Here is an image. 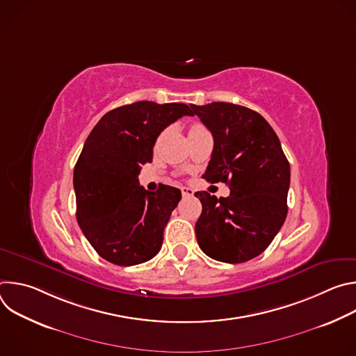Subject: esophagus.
I'll list each match as a JSON object with an SVG mask.
<instances>
[{"mask_svg":"<svg viewBox=\"0 0 356 356\" xmlns=\"http://www.w3.org/2000/svg\"><path fill=\"white\" fill-rule=\"evenodd\" d=\"M181 194L184 197H191L194 194V190L190 188V187H181Z\"/></svg>","mask_w":356,"mask_h":356,"instance_id":"34e87169","label":"esophagus"}]
</instances>
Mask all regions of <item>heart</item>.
Here are the masks:
<instances>
[{
    "label": "heart",
    "instance_id": "1",
    "mask_svg": "<svg viewBox=\"0 0 356 356\" xmlns=\"http://www.w3.org/2000/svg\"><path fill=\"white\" fill-rule=\"evenodd\" d=\"M191 128H202V127H201V125H193Z\"/></svg>",
    "mask_w": 356,
    "mask_h": 356
}]
</instances>
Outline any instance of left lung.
I'll list each match as a JSON object with an SVG mask.
<instances>
[{"label": "left lung", "mask_w": 356, "mask_h": 356, "mask_svg": "<svg viewBox=\"0 0 356 356\" xmlns=\"http://www.w3.org/2000/svg\"><path fill=\"white\" fill-rule=\"evenodd\" d=\"M214 138L207 181L229 186V195L197 191L202 211L195 236L207 257L242 264L270 245L287 216L290 165L280 140L257 111L231 103L191 106Z\"/></svg>", "instance_id": "8db88e82"}]
</instances>
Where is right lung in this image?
<instances>
[{
	"label": "right lung",
	"mask_w": 356,
	"mask_h": 356,
	"mask_svg": "<svg viewBox=\"0 0 356 356\" xmlns=\"http://www.w3.org/2000/svg\"><path fill=\"white\" fill-rule=\"evenodd\" d=\"M183 115H194L186 104L138 101L107 113L86 139L73 175L76 217L95 252L114 265L143 264L162 248L181 191L162 184L150 193L138 175L161 132Z\"/></svg>",
	"instance_id": "1"
}]
</instances>
